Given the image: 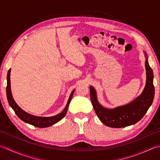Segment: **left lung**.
Listing matches in <instances>:
<instances>
[{
    "label": "left lung",
    "mask_w": 160,
    "mask_h": 160,
    "mask_svg": "<svg viewBox=\"0 0 160 160\" xmlns=\"http://www.w3.org/2000/svg\"><path fill=\"white\" fill-rule=\"evenodd\" d=\"M146 56L147 53H145ZM147 82L143 92L131 103L107 109L102 107L98 102L96 90L90 87V97L94 110L101 122L107 127L122 128L134 124L144 116L153 101L155 88L153 85V72L149 66L148 59H146Z\"/></svg>",
    "instance_id": "1"
}]
</instances>
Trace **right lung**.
<instances>
[{
    "instance_id": "right-lung-1",
    "label": "right lung",
    "mask_w": 160,
    "mask_h": 160,
    "mask_svg": "<svg viewBox=\"0 0 160 160\" xmlns=\"http://www.w3.org/2000/svg\"><path fill=\"white\" fill-rule=\"evenodd\" d=\"M10 71H11V69H9L8 73V76H7V81H8V84H7V88H6L7 98H8V100L10 107L13 108V110L14 111L15 113L17 115V116H18L20 120H22L23 122H26V123H28L29 124L34 126V127H39V128H45V127H50V126L56 124V122H59L60 120H62V119L65 116L68 107H69V103L71 100V98H72L73 94L74 93L75 90H73L72 92H71L66 107L64 108V109L63 110L62 113H60L59 114L55 115V116H52V117L35 116V115L26 113L25 111H24L22 108L15 102V101L12 97V91H11V85H10Z\"/></svg>"
}]
</instances>
